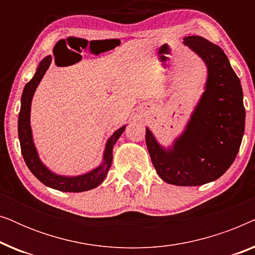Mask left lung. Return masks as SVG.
I'll use <instances>...</instances> for the list:
<instances>
[{
  "mask_svg": "<svg viewBox=\"0 0 255 255\" xmlns=\"http://www.w3.org/2000/svg\"><path fill=\"white\" fill-rule=\"evenodd\" d=\"M183 44L207 66L204 92L172 145L165 146L146 128V145L158 175L169 184L202 186L221 177L238 154L245 130L240 80L224 51L200 36Z\"/></svg>",
  "mask_w": 255,
  "mask_h": 255,
  "instance_id": "left-lung-1",
  "label": "left lung"
}]
</instances>
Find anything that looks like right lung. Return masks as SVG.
Listing matches in <instances>:
<instances>
[{
  "instance_id": "add662e5",
  "label": "right lung",
  "mask_w": 255,
  "mask_h": 255,
  "mask_svg": "<svg viewBox=\"0 0 255 255\" xmlns=\"http://www.w3.org/2000/svg\"><path fill=\"white\" fill-rule=\"evenodd\" d=\"M51 62L52 55H47L39 62L33 78L24 87L22 99H20V111L18 115V138L24 161H25L27 168L31 170V173L41 183L50 188H53L55 190L66 191V193H81V191L94 189V188L99 187L107 177V174L109 172L111 163H113L114 146L117 142L118 138L124 132L127 125H123L108 138L106 148H104L103 152L102 162L96 168L89 170L85 174H81V175L74 176L60 175V174L52 172L39 158L37 147L33 141L32 128H31L30 122L31 103H32L34 92H36L37 87L40 83L45 73L50 67Z\"/></svg>"
}]
</instances>
